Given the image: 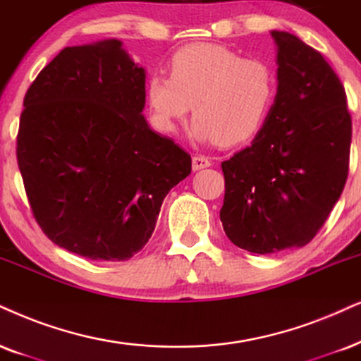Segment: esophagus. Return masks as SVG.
I'll return each instance as SVG.
<instances>
[{"mask_svg": "<svg viewBox=\"0 0 361 361\" xmlns=\"http://www.w3.org/2000/svg\"><path fill=\"white\" fill-rule=\"evenodd\" d=\"M191 165H193V170H203V168L212 166V159L204 154H195L193 159H191Z\"/></svg>", "mask_w": 361, "mask_h": 361, "instance_id": "1", "label": "esophagus"}]
</instances>
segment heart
Returning <instances> with one entry per match:
<instances>
[{
	"instance_id": "obj_1",
	"label": "heart",
	"mask_w": 361,
	"mask_h": 361,
	"mask_svg": "<svg viewBox=\"0 0 361 361\" xmlns=\"http://www.w3.org/2000/svg\"><path fill=\"white\" fill-rule=\"evenodd\" d=\"M276 88V73L264 59L243 58L220 44L195 43L173 54L170 76H149L147 97L161 131H175L193 108L196 140L236 147L264 126Z\"/></svg>"
}]
</instances>
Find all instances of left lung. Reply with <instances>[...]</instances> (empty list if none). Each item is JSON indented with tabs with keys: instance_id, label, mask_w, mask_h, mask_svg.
Returning a JSON list of instances; mask_svg holds the SVG:
<instances>
[{
	"instance_id": "obj_1",
	"label": "left lung",
	"mask_w": 361,
	"mask_h": 361,
	"mask_svg": "<svg viewBox=\"0 0 361 361\" xmlns=\"http://www.w3.org/2000/svg\"><path fill=\"white\" fill-rule=\"evenodd\" d=\"M278 90L253 143L221 163L223 230L258 255L300 248L326 221L346 183L351 116L326 59L295 35L271 31Z\"/></svg>"
}]
</instances>
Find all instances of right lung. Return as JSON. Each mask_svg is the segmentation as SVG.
Listing matches in <instances>:
<instances>
[{
  "label": "right lung",
  "mask_w": 361,
  "mask_h": 361,
  "mask_svg": "<svg viewBox=\"0 0 361 361\" xmlns=\"http://www.w3.org/2000/svg\"><path fill=\"white\" fill-rule=\"evenodd\" d=\"M145 70L121 41L61 49L26 91L16 158L33 216L68 252L125 262L152 236L191 157L143 116Z\"/></svg>",
  "instance_id": "add662e5"
}]
</instances>
